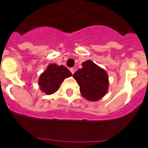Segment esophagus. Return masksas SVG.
<instances>
[{
    "label": "esophagus",
    "instance_id": "34e87169",
    "mask_svg": "<svg viewBox=\"0 0 148 148\" xmlns=\"http://www.w3.org/2000/svg\"><path fill=\"white\" fill-rule=\"evenodd\" d=\"M70 70L72 73V74H74V73H75V69H74V68H70Z\"/></svg>",
    "mask_w": 148,
    "mask_h": 148
}]
</instances>
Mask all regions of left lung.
<instances>
[{"label": "left lung", "mask_w": 148, "mask_h": 148, "mask_svg": "<svg viewBox=\"0 0 148 148\" xmlns=\"http://www.w3.org/2000/svg\"><path fill=\"white\" fill-rule=\"evenodd\" d=\"M73 78L80 87L82 96L87 100L97 101L108 92V73L91 60L82 63V68L73 74Z\"/></svg>", "instance_id": "left-lung-1"}]
</instances>
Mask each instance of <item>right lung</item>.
<instances>
[{
    "label": "right lung",
    "instance_id": "1",
    "mask_svg": "<svg viewBox=\"0 0 148 148\" xmlns=\"http://www.w3.org/2000/svg\"><path fill=\"white\" fill-rule=\"evenodd\" d=\"M70 76L72 73L66 66L50 64L39 77V88L47 95L53 94L59 89L65 78Z\"/></svg>",
    "mask_w": 148,
    "mask_h": 148
}]
</instances>
